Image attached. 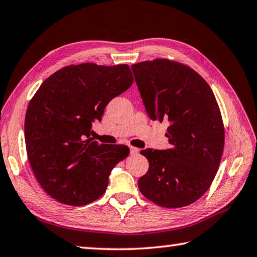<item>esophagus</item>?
I'll return each instance as SVG.
<instances>
[{
    "label": "esophagus",
    "instance_id": "esophagus-1",
    "mask_svg": "<svg viewBox=\"0 0 257 257\" xmlns=\"http://www.w3.org/2000/svg\"><path fill=\"white\" fill-rule=\"evenodd\" d=\"M138 152H139V150L137 149V147L130 146V154H132V155H136V154H138Z\"/></svg>",
    "mask_w": 257,
    "mask_h": 257
}]
</instances>
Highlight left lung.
Masks as SVG:
<instances>
[{"mask_svg":"<svg viewBox=\"0 0 257 257\" xmlns=\"http://www.w3.org/2000/svg\"><path fill=\"white\" fill-rule=\"evenodd\" d=\"M151 119L168 121L167 151H141L149 171L139 178L144 196L167 208L190 205L210 188L222 158L224 125L207 82L186 64L168 59L132 66Z\"/></svg>","mask_w":257,"mask_h":257,"instance_id":"obj_1","label":"left lung"}]
</instances>
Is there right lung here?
<instances>
[{"instance_id": "1", "label": "right lung", "mask_w": 257, "mask_h": 257, "mask_svg": "<svg viewBox=\"0 0 257 257\" xmlns=\"http://www.w3.org/2000/svg\"><path fill=\"white\" fill-rule=\"evenodd\" d=\"M133 82L128 64H71L35 93L25 118L26 149L35 177L51 197L81 206L105 193L111 170L129 149L98 144L89 138L90 128Z\"/></svg>"}]
</instances>
